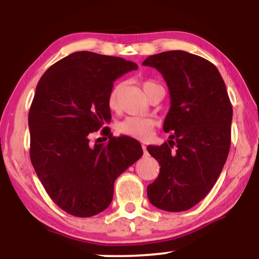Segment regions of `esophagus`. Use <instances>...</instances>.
Masks as SVG:
<instances>
[{
	"instance_id": "34e87169",
	"label": "esophagus",
	"mask_w": 259,
	"mask_h": 259,
	"mask_svg": "<svg viewBox=\"0 0 259 259\" xmlns=\"http://www.w3.org/2000/svg\"><path fill=\"white\" fill-rule=\"evenodd\" d=\"M141 147H143L144 154H145V155H147V148H146V146H145V145H141Z\"/></svg>"
}]
</instances>
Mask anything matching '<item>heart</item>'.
<instances>
[{"instance_id": "b5f03b06", "label": "heart", "mask_w": 259, "mask_h": 259, "mask_svg": "<svg viewBox=\"0 0 259 259\" xmlns=\"http://www.w3.org/2000/svg\"><path fill=\"white\" fill-rule=\"evenodd\" d=\"M155 82L152 80H145L141 86L145 93H147V90L152 84ZM119 94H120V84H115L112 87V90L109 91L107 104L108 107L112 111H115L119 106ZM154 127V121L152 119L148 118H137V116H130L126 118L123 121L119 123L118 131L123 136L136 138L139 140H147L151 137L152 130Z\"/></svg>"}]
</instances>
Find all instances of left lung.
I'll use <instances>...</instances> for the list:
<instances>
[{"mask_svg": "<svg viewBox=\"0 0 259 259\" xmlns=\"http://www.w3.org/2000/svg\"><path fill=\"white\" fill-rule=\"evenodd\" d=\"M143 65L162 74L171 97L164 131H171L172 140L147 147L160 165L147 197L160 210L186 211L206 197L224 167L232 105L217 67L201 56L169 51L148 56Z\"/></svg>", "mask_w": 259, "mask_h": 259, "instance_id": "1", "label": "left lung"}]
</instances>
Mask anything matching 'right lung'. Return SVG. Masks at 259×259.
<instances>
[{"mask_svg":"<svg viewBox=\"0 0 259 259\" xmlns=\"http://www.w3.org/2000/svg\"><path fill=\"white\" fill-rule=\"evenodd\" d=\"M136 69L125 59L75 52L38 81L28 115L30 160L48 196L67 213L83 218L106 210L115 179L143 155L134 139L106 133V144L90 140L111 120L113 82Z\"/></svg>","mask_w":259,"mask_h":259,"instance_id":"right-lung-1","label":"right lung"}]
</instances>
